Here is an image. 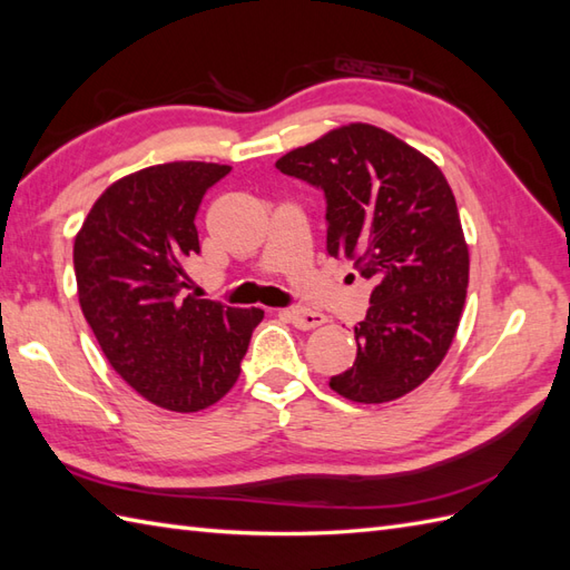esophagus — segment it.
<instances>
[{
	"label": "esophagus",
	"instance_id": "esophagus-1",
	"mask_svg": "<svg viewBox=\"0 0 570 570\" xmlns=\"http://www.w3.org/2000/svg\"><path fill=\"white\" fill-rule=\"evenodd\" d=\"M283 316H287V322H293V326H297L302 331H309V328L326 324L324 314H316L309 309H285Z\"/></svg>",
	"mask_w": 570,
	"mask_h": 570
}]
</instances>
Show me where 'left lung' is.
<instances>
[{
	"label": "left lung",
	"mask_w": 570,
	"mask_h": 570,
	"mask_svg": "<svg viewBox=\"0 0 570 570\" xmlns=\"http://www.w3.org/2000/svg\"><path fill=\"white\" fill-rule=\"evenodd\" d=\"M277 171L324 193L326 252L372 281L353 367L331 390L357 404L413 392L445 357L469 285V248L448 178L399 137L353 122L287 151Z\"/></svg>",
	"instance_id": "1"
}]
</instances>
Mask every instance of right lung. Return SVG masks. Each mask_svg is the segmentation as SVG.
I'll list each match as a JSON object with an SVG mask.
<instances>
[{"label": "right lung", "mask_w": 570, "mask_h": 570, "mask_svg": "<svg viewBox=\"0 0 570 570\" xmlns=\"http://www.w3.org/2000/svg\"><path fill=\"white\" fill-rule=\"evenodd\" d=\"M232 166L171 161L116 180L75 239L79 304L120 377L169 411L213 406L239 380L261 309L186 295L203 196Z\"/></svg>", "instance_id": "add662e5"}]
</instances>
